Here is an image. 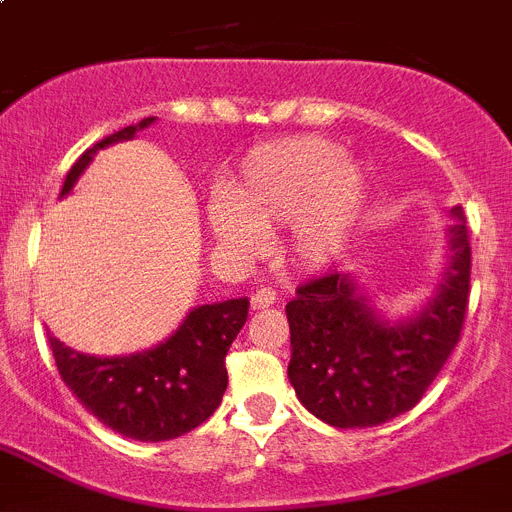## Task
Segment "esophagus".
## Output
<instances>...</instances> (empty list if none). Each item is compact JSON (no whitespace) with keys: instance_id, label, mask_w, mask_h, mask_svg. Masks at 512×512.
I'll list each match as a JSON object with an SVG mask.
<instances>
[{"instance_id":"1","label":"esophagus","mask_w":512,"mask_h":512,"mask_svg":"<svg viewBox=\"0 0 512 512\" xmlns=\"http://www.w3.org/2000/svg\"><path fill=\"white\" fill-rule=\"evenodd\" d=\"M275 299H278V293H275V288L260 286L250 296V306H252V309H268V306L275 304Z\"/></svg>"}]
</instances>
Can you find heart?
Returning a JSON list of instances; mask_svg holds the SVG:
<instances>
[{"label":"heart","mask_w":512,"mask_h":512,"mask_svg":"<svg viewBox=\"0 0 512 512\" xmlns=\"http://www.w3.org/2000/svg\"><path fill=\"white\" fill-rule=\"evenodd\" d=\"M361 198V170L340 146L314 136L281 139L247 154L226 195L208 208V224L237 257H255L265 234L291 224L293 260L324 268L348 242Z\"/></svg>","instance_id":"1"}]
</instances>
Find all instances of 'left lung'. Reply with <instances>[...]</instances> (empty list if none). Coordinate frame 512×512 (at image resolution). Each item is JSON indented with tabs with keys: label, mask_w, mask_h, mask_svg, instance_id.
Returning <instances> with one entry per match:
<instances>
[{
	"label": "left lung",
	"mask_w": 512,
	"mask_h": 512,
	"mask_svg": "<svg viewBox=\"0 0 512 512\" xmlns=\"http://www.w3.org/2000/svg\"><path fill=\"white\" fill-rule=\"evenodd\" d=\"M448 262L417 314L389 322L350 273L296 288L288 381L306 410L332 428H373L412 410L441 373L464 327L471 247L464 208H451Z\"/></svg>",
	"instance_id": "obj_1"
}]
</instances>
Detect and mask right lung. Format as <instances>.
<instances>
[{
	"mask_svg": "<svg viewBox=\"0 0 512 512\" xmlns=\"http://www.w3.org/2000/svg\"><path fill=\"white\" fill-rule=\"evenodd\" d=\"M157 118L115 131L74 162L61 195H69L97 151L128 141ZM250 301L229 299L195 306L170 337L144 353L84 355L48 337L61 379L79 402L115 433L133 441L159 443L180 438L216 412L224 397L226 353L247 322Z\"/></svg>",
	"mask_w": 512,
	"mask_h": 512,
	"instance_id": "1",
	"label": "right lung"
}]
</instances>
